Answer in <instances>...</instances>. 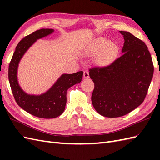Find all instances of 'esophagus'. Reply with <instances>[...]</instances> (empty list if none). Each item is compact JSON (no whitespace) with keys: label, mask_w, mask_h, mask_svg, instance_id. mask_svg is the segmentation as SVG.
<instances>
[{"label":"esophagus","mask_w":160,"mask_h":160,"mask_svg":"<svg viewBox=\"0 0 160 160\" xmlns=\"http://www.w3.org/2000/svg\"><path fill=\"white\" fill-rule=\"evenodd\" d=\"M83 78H85V79H87V78H89V72H88L87 71H84Z\"/></svg>","instance_id":"1"}]
</instances>
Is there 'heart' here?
<instances>
[{
  "label": "heart",
  "mask_w": 160,
  "mask_h": 160,
  "mask_svg": "<svg viewBox=\"0 0 160 160\" xmlns=\"http://www.w3.org/2000/svg\"><path fill=\"white\" fill-rule=\"evenodd\" d=\"M104 49L101 53L99 62L101 64H107L111 62L112 60L115 59L118 53V48L116 45L113 43H111L108 40L99 38L91 44V45L84 50V56H92L94 55L100 51Z\"/></svg>",
  "instance_id": "obj_1"
}]
</instances>
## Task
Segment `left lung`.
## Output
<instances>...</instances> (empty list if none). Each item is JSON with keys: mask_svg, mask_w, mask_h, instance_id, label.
I'll use <instances>...</instances> for the list:
<instances>
[{"mask_svg": "<svg viewBox=\"0 0 160 160\" xmlns=\"http://www.w3.org/2000/svg\"><path fill=\"white\" fill-rule=\"evenodd\" d=\"M124 37L122 55L108 66L89 69L95 87L91 101L98 113L107 118L127 115L143 102L153 76L147 46L131 33Z\"/></svg>", "mask_w": 160, "mask_h": 160, "instance_id": "left-lung-1", "label": "left lung"}]
</instances>
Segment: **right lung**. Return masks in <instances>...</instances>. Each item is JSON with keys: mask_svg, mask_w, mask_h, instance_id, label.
Wrapping results in <instances>:
<instances>
[{"mask_svg": "<svg viewBox=\"0 0 160 160\" xmlns=\"http://www.w3.org/2000/svg\"><path fill=\"white\" fill-rule=\"evenodd\" d=\"M53 32V29H41L25 36L16 46L9 66V81L17 104L28 113L40 118L60 116L65 109L68 89L80 83L83 76L82 71L62 74L48 91L40 95L28 94L20 87L17 72L24 54L37 40L52 34Z\"/></svg>", "mask_w": 160, "mask_h": 160, "instance_id": "right-lung-1", "label": "right lung"}]
</instances>
